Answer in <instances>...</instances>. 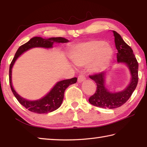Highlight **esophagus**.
I'll return each instance as SVG.
<instances>
[{"instance_id": "esophagus-1", "label": "esophagus", "mask_w": 147, "mask_h": 147, "mask_svg": "<svg viewBox=\"0 0 147 147\" xmlns=\"http://www.w3.org/2000/svg\"><path fill=\"white\" fill-rule=\"evenodd\" d=\"M86 79V77L83 74H80L78 77V82H83L84 80Z\"/></svg>"}]
</instances>
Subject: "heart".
Instances as JSON below:
<instances>
[{
    "mask_svg": "<svg viewBox=\"0 0 147 147\" xmlns=\"http://www.w3.org/2000/svg\"><path fill=\"white\" fill-rule=\"evenodd\" d=\"M113 50L102 40H93L77 45L72 49L71 59L78 66H84L92 61L90 69L101 71L111 59Z\"/></svg>",
    "mask_w": 147,
    "mask_h": 147,
    "instance_id": "obj_1",
    "label": "heart"
}]
</instances>
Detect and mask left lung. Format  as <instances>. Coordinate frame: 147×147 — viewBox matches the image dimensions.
Returning <instances> with one entry per match:
<instances>
[{
    "instance_id": "8db88e82",
    "label": "left lung",
    "mask_w": 147,
    "mask_h": 147,
    "mask_svg": "<svg viewBox=\"0 0 147 147\" xmlns=\"http://www.w3.org/2000/svg\"><path fill=\"white\" fill-rule=\"evenodd\" d=\"M115 37L116 49L118 53L117 59L118 63L127 65L131 74L129 86L124 90L117 93H111L104 85L106 72L95 73L89 78L96 84V89L94 94L90 96L89 102L93 105L103 108L113 109L123 105L130 98L138 83V62L131 47L122 39L120 34L113 31Z\"/></svg>"
}]
</instances>
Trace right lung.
<instances>
[{
  "mask_svg": "<svg viewBox=\"0 0 147 147\" xmlns=\"http://www.w3.org/2000/svg\"><path fill=\"white\" fill-rule=\"evenodd\" d=\"M68 39L61 38H51L49 39H43L40 37H34L30 39V40L21 45L17 50L15 56L11 61L9 65V85L12 91V93L16 96V98L19 101V102L23 106L24 108L28 109L32 112L36 113H47L52 112L59 108L61 106L64 97V92L65 89L68 88L69 86L76 83L77 82V78H74L64 80L60 82H58L55 86L51 89V91L47 94L45 96L42 98L40 100L35 101H29L26 99L22 98L12 86L11 84V69L16 61L17 58L23 54L24 52L28 51V49L34 48V47H44V48H51L53 47L54 42L56 43H67Z\"/></svg>",
  "mask_w": 147,
  "mask_h": 147,
  "instance_id": "1",
  "label": "right lung"
}]
</instances>
